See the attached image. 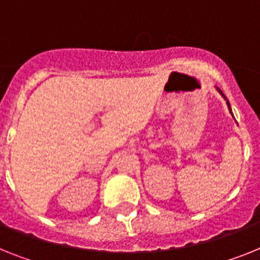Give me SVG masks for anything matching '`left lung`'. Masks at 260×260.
<instances>
[{
    "label": "left lung",
    "instance_id": "8db88e82",
    "mask_svg": "<svg viewBox=\"0 0 260 260\" xmlns=\"http://www.w3.org/2000/svg\"><path fill=\"white\" fill-rule=\"evenodd\" d=\"M217 89H218V92L221 93L222 96H223V99H224V100H226V104H228V107H229V111H230V113H231V115H233V112H231V107H230V103H229V100H228V99H226V96H224L223 93H222V91H221V89L218 88V87H217Z\"/></svg>",
    "mask_w": 260,
    "mask_h": 260
}]
</instances>
